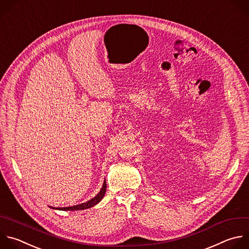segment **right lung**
<instances>
[{"instance_id": "obj_1", "label": "right lung", "mask_w": 249, "mask_h": 249, "mask_svg": "<svg viewBox=\"0 0 249 249\" xmlns=\"http://www.w3.org/2000/svg\"><path fill=\"white\" fill-rule=\"evenodd\" d=\"M106 192H107V182L106 180L104 181V184H103V187L101 189V191L99 192V194L93 197L92 199L88 200L87 202H84V203H81V204H78V205H74V206H69V207H57V208H53L52 207L53 209H57V210H64V211H75V210H84V209H88V208H91L93 206H95L96 204H98L102 199L103 197L105 196L106 195Z\"/></svg>"}]
</instances>
